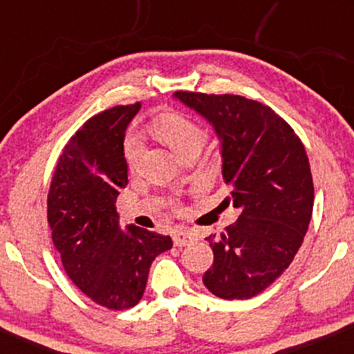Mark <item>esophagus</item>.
<instances>
[{
    "label": "esophagus",
    "mask_w": 354,
    "mask_h": 354,
    "mask_svg": "<svg viewBox=\"0 0 354 354\" xmlns=\"http://www.w3.org/2000/svg\"><path fill=\"white\" fill-rule=\"evenodd\" d=\"M193 241H194V234L189 233V231H178V233L173 236L174 246H186Z\"/></svg>",
    "instance_id": "1"
}]
</instances>
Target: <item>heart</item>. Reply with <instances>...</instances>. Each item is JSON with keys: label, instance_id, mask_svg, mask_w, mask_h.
<instances>
[{"label": "heart", "instance_id": "obj_1", "mask_svg": "<svg viewBox=\"0 0 354 354\" xmlns=\"http://www.w3.org/2000/svg\"><path fill=\"white\" fill-rule=\"evenodd\" d=\"M153 128L156 136L165 141L180 158H185L186 154L191 153H200L206 143V138H208L206 129L196 120L180 115V113H168V115L160 116L153 123ZM141 148L143 145H141L140 138L129 133L124 140V156L129 166L136 165ZM171 205L174 209L180 211V201L173 200Z\"/></svg>", "mask_w": 354, "mask_h": 354}]
</instances>
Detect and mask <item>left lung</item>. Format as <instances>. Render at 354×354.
Segmentation results:
<instances>
[{
  "label": "left lung",
  "mask_w": 354,
  "mask_h": 354,
  "mask_svg": "<svg viewBox=\"0 0 354 354\" xmlns=\"http://www.w3.org/2000/svg\"><path fill=\"white\" fill-rule=\"evenodd\" d=\"M205 116L223 148V178L241 214L206 238L214 261L203 283L223 299H250L293 261L313 214L315 188L306 149L281 116L239 95L176 91Z\"/></svg>",
  "instance_id": "obj_1"
}]
</instances>
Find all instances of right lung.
I'll list each match as a JSON object with an SVG mask.
<instances>
[{
	"label": "right lung",
	"mask_w": 354,
	"mask_h": 354,
	"mask_svg": "<svg viewBox=\"0 0 354 354\" xmlns=\"http://www.w3.org/2000/svg\"><path fill=\"white\" fill-rule=\"evenodd\" d=\"M141 104H118L84 123L64 146L48 193L53 245L70 279L96 304L128 310L141 299L153 259L169 236L121 231L116 198L128 185L124 131Z\"/></svg>",
	"instance_id": "right-lung-1"
}]
</instances>
